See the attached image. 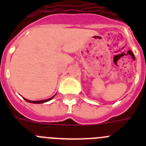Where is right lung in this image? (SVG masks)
<instances>
[{"label": "right lung", "mask_w": 146, "mask_h": 146, "mask_svg": "<svg viewBox=\"0 0 146 146\" xmlns=\"http://www.w3.org/2000/svg\"><path fill=\"white\" fill-rule=\"evenodd\" d=\"M55 94L53 96H52L51 98H49V99H44V100H40V101H31V100H28V99H25V98H23V99H25V101L28 102H29V103H33V104H41V103H44V102H47L50 101L51 99H52L54 97H55Z\"/></svg>", "instance_id": "right-lung-1"}]
</instances>
